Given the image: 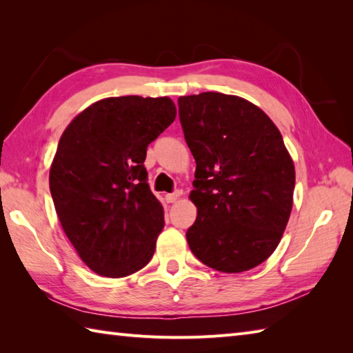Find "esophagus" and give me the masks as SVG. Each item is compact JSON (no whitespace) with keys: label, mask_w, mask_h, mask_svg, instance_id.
<instances>
[{"label":"esophagus","mask_w":353,"mask_h":353,"mask_svg":"<svg viewBox=\"0 0 353 353\" xmlns=\"http://www.w3.org/2000/svg\"><path fill=\"white\" fill-rule=\"evenodd\" d=\"M181 197V191H174V192H170L165 196V200L168 201V203H174V201Z\"/></svg>","instance_id":"obj_1"}]
</instances>
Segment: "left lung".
Here are the masks:
<instances>
[{
    "label": "left lung",
    "instance_id": "8db88e82",
    "mask_svg": "<svg viewBox=\"0 0 353 353\" xmlns=\"http://www.w3.org/2000/svg\"><path fill=\"white\" fill-rule=\"evenodd\" d=\"M177 103L197 163L190 249L219 272H247L274 252L287 228L294 163L274 123L241 97L201 92Z\"/></svg>",
    "mask_w": 353,
    "mask_h": 353
}]
</instances>
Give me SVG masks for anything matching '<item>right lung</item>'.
I'll use <instances>...</instances> for the list:
<instances>
[{
	"instance_id": "add662e5",
	"label": "right lung",
	"mask_w": 353,
	"mask_h": 353,
	"mask_svg": "<svg viewBox=\"0 0 353 353\" xmlns=\"http://www.w3.org/2000/svg\"><path fill=\"white\" fill-rule=\"evenodd\" d=\"M168 97H110L66 127L50 191L66 236L100 276L124 277L152 259L163 209L147 183V147L174 121Z\"/></svg>"
}]
</instances>
